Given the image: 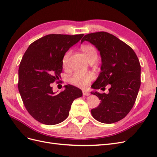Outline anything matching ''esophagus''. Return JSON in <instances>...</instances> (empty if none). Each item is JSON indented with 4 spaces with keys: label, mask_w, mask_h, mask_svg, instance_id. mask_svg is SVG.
I'll return each mask as SVG.
<instances>
[{
    "label": "esophagus",
    "mask_w": 157,
    "mask_h": 157,
    "mask_svg": "<svg viewBox=\"0 0 157 157\" xmlns=\"http://www.w3.org/2000/svg\"><path fill=\"white\" fill-rule=\"evenodd\" d=\"M82 94L83 96H90V92L86 91V90H82Z\"/></svg>",
    "instance_id": "obj_1"
}]
</instances>
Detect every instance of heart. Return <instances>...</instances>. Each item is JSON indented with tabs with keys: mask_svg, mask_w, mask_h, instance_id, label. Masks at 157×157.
<instances>
[{
	"mask_svg": "<svg viewBox=\"0 0 157 157\" xmlns=\"http://www.w3.org/2000/svg\"><path fill=\"white\" fill-rule=\"evenodd\" d=\"M82 52L86 56L87 59L90 62H92L96 59L98 53L96 48L92 45L84 44L81 46ZM71 55V51H67L63 55L62 58V64L63 67H66L67 65L68 60ZM94 78V75L92 72H88L85 74H80L79 73H75L69 78V82L73 86L84 88L87 86L90 82Z\"/></svg>",
	"mask_w": 157,
	"mask_h": 157,
	"instance_id": "1",
	"label": "heart"
}]
</instances>
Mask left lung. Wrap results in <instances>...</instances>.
<instances>
[{
    "mask_svg": "<svg viewBox=\"0 0 157 157\" xmlns=\"http://www.w3.org/2000/svg\"><path fill=\"white\" fill-rule=\"evenodd\" d=\"M100 52L101 71L94 89L105 88L110 84L109 93L92 94L101 103L91 110L98 121L111 124L124 118L134 106L141 85V65L135 52L130 46L110 33L100 31L89 33L82 38Z\"/></svg>",
    "mask_w": 157,
    "mask_h": 157,
    "instance_id": "left-lung-1",
    "label": "left lung"
}]
</instances>
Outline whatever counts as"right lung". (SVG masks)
Here are the masks:
<instances>
[{
    "instance_id": "add662e5",
    "label": "right lung",
    "mask_w": 157,
    "mask_h": 157,
    "mask_svg": "<svg viewBox=\"0 0 157 157\" xmlns=\"http://www.w3.org/2000/svg\"><path fill=\"white\" fill-rule=\"evenodd\" d=\"M83 35H46L31 43L21 60L19 92L28 113L42 124L54 125L63 122L73 101L82 96L81 90L70 84L55 94L52 83L59 82L63 56Z\"/></svg>"
}]
</instances>
